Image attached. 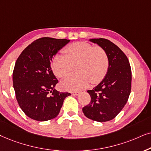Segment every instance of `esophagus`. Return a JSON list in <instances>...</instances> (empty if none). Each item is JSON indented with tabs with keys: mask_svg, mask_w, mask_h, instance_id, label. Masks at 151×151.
<instances>
[{
	"mask_svg": "<svg viewBox=\"0 0 151 151\" xmlns=\"http://www.w3.org/2000/svg\"><path fill=\"white\" fill-rule=\"evenodd\" d=\"M79 94V92H72V94L73 96H77Z\"/></svg>",
	"mask_w": 151,
	"mask_h": 151,
	"instance_id": "1",
	"label": "esophagus"
}]
</instances>
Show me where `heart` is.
I'll use <instances>...</instances> for the list:
<instances>
[{"label":"heart","instance_id":"obj_1","mask_svg":"<svg viewBox=\"0 0 151 151\" xmlns=\"http://www.w3.org/2000/svg\"><path fill=\"white\" fill-rule=\"evenodd\" d=\"M64 55H57L52 68L57 77L63 78L75 65L77 72L64 79L62 86L70 91H78L88 87L90 81L97 83L105 77L109 68V59L106 50L83 41L70 44L64 50Z\"/></svg>","mask_w":151,"mask_h":151}]
</instances>
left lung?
<instances>
[{"label":"left lung","mask_w":151,"mask_h":151,"mask_svg":"<svg viewBox=\"0 0 151 151\" xmlns=\"http://www.w3.org/2000/svg\"><path fill=\"white\" fill-rule=\"evenodd\" d=\"M90 41L106 50L109 68L101 83L88 90L91 100L83 108V112L93 121L108 122L119 113L128 101L131 91V68L126 55L112 42L102 38Z\"/></svg>","instance_id":"8db88e82"}]
</instances>
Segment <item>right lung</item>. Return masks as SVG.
I'll return each instance as SVG.
<instances>
[{
	"label": "right lung",
	"mask_w": 151,
	"mask_h": 151,
	"mask_svg": "<svg viewBox=\"0 0 151 151\" xmlns=\"http://www.w3.org/2000/svg\"><path fill=\"white\" fill-rule=\"evenodd\" d=\"M70 42L43 37L29 44L16 61L13 86L18 104L26 115L36 121L54 119L69 92L55 90L58 80L51 68L53 57Z\"/></svg>",
	"instance_id": "1"
}]
</instances>
